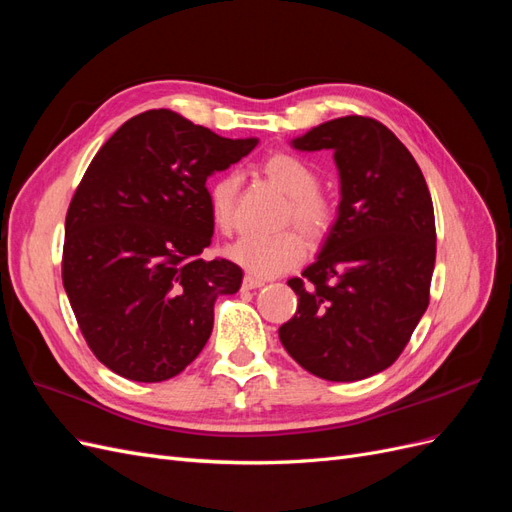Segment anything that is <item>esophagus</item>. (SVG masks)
Instances as JSON below:
<instances>
[{
    "label": "esophagus",
    "mask_w": 512,
    "mask_h": 512,
    "mask_svg": "<svg viewBox=\"0 0 512 512\" xmlns=\"http://www.w3.org/2000/svg\"><path fill=\"white\" fill-rule=\"evenodd\" d=\"M262 286H265V282L258 280V277H252V275H245L243 284H241L243 290H254V288H262Z\"/></svg>",
    "instance_id": "1"
}]
</instances>
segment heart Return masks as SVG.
Here are the masks:
<instances>
[{"mask_svg":"<svg viewBox=\"0 0 512 512\" xmlns=\"http://www.w3.org/2000/svg\"><path fill=\"white\" fill-rule=\"evenodd\" d=\"M262 173L290 198V218L307 239L318 241L333 224L329 200L320 196L318 173L292 153H275L262 162ZM239 177L226 173L209 185V213L215 228L230 235L237 228ZM228 258L250 275L277 277L297 267L305 256L303 239L294 230L275 235H245L228 247Z\"/></svg>","mask_w":512,"mask_h":512,"instance_id":"obj_1","label":"heart"}]
</instances>
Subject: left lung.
<instances>
[{
  "mask_svg": "<svg viewBox=\"0 0 512 512\" xmlns=\"http://www.w3.org/2000/svg\"><path fill=\"white\" fill-rule=\"evenodd\" d=\"M331 149L337 218L312 265L288 286L299 305L280 327L309 374L354 382L391 367L429 305L436 220L425 177L399 138L369 117H339L292 138Z\"/></svg>",
  "mask_w": 512,
  "mask_h": 512,
  "instance_id": "8db88e82",
  "label": "left lung"
}]
</instances>
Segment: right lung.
I'll return each instance as SVG.
<instances>
[{
    "label": "right lung",
    "mask_w": 512,
    "mask_h": 512,
    "mask_svg": "<svg viewBox=\"0 0 512 512\" xmlns=\"http://www.w3.org/2000/svg\"><path fill=\"white\" fill-rule=\"evenodd\" d=\"M258 138H224L168 108L108 138L66 215L61 277L87 346L115 374L162 382L205 348L220 294L241 288L235 262L211 245L207 179Z\"/></svg>",
    "instance_id": "obj_1"
}]
</instances>
